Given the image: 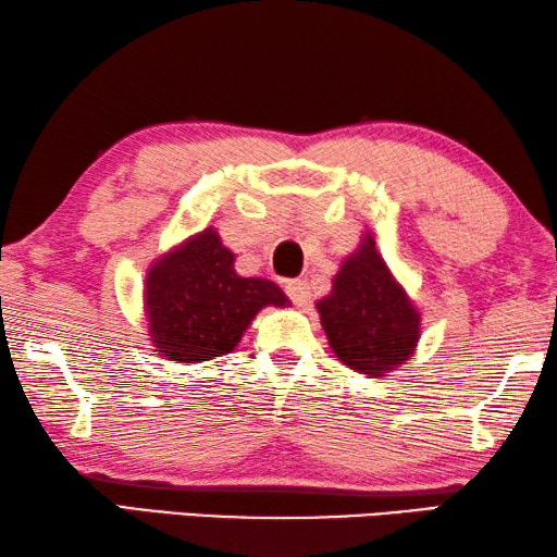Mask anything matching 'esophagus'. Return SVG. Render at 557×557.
Instances as JSON below:
<instances>
[{
	"mask_svg": "<svg viewBox=\"0 0 557 557\" xmlns=\"http://www.w3.org/2000/svg\"><path fill=\"white\" fill-rule=\"evenodd\" d=\"M286 294L296 306H306L308 300H311V286H308L304 278H294L286 284Z\"/></svg>",
	"mask_w": 557,
	"mask_h": 557,
	"instance_id": "1",
	"label": "esophagus"
}]
</instances>
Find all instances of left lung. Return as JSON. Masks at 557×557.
Instances as JSON below:
<instances>
[{
    "label": "left lung",
    "instance_id": "8db88e82",
    "mask_svg": "<svg viewBox=\"0 0 557 557\" xmlns=\"http://www.w3.org/2000/svg\"><path fill=\"white\" fill-rule=\"evenodd\" d=\"M333 352L362 375L380 377L409 360L419 341V313L368 234L343 261L331 296L315 304Z\"/></svg>",
    "mask_w": 557,
    "mask_h": 557
}]
</instances>
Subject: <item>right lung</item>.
<instances>
[{
  "label": "right lung",
  "instance_id": "right-lung-1",
  "mask_svg": "<svg viewBox=\"0 0 557 557\" xmlns=\"http://www.w3.org/2000/svg\"><path fill=\"white\" fill-rule=\"evenodd\" d=\"M290 300L269 278H244L214 230L158 259L145 281L150 341L168 360L202 362L236 348L263 306Z\"/></svg>",
  "mask_w": 557,
  "mask_h": 557
}]
</instances>
